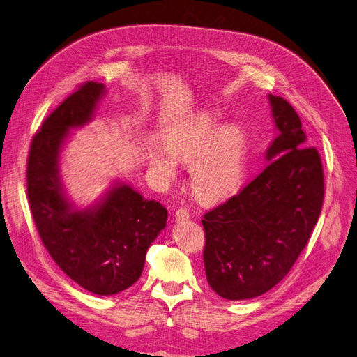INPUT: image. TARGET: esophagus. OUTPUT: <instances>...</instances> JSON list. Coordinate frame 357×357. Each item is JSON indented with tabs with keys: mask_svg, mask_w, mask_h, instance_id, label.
<instances>
[{
	"mask_svg": "<svg viewBox=\"0 0 357 357\" xmlns=\"http://www.w3.org/2000/svg\"><path fill=\"white\" fill-rule=\"evenodd\" d=\"M190 218V211L185 207H181L176 211V220L177 222H183V220H188Z\"/></svg>",
	"mask_w": 357,
	"mask_h": 357,
	"instance_id": "1",
	"label": "esophagus"
}]
</instances>
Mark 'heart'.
Returning a JSON list of instances; mask_svg holds the SVG:
<instances>
[{
	"label": "heart",
	"instance_id": "1",
	"mask_svg": "<svg viewBox=\"0 0 357 357\" xmlns=\"http://www.w3.org/2000/svg\"><path fill=\"white\" fill-rule=\"evenodd\" d=\"M156 149L152 167L164 180L177 176V160L192 165V188L205 199L228 195L245 177L250 139L240 126L225 125L219 113L202 110L190 114Z\"/></svg>",
	"mask_w": 357,
	"mask_h": 357
}]
</instances>
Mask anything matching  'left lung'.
I'll return each instance as SVG.
<instances>
[{
  "label": "left lung",
  "mask_w": 357,
  "mask_h": 357,
  "mask_svg": "<svg viewBox=\"0 0 357 357\" xmlns=\"http://www.w3.org/2000/svg\"><path fill=\"white\" fill-rule=\"evenodd\" d=\"M278 135L269 164L240 193L204 214L207 282L229 301L264 295L304 250L325 197L321 159L301 119L282 96L268 95Z\"/></svg>",
  "instance_id": "left-lung-1"
}]
</instances>
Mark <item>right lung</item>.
<instances>
[{
	"mask_svg": "<svg viewBox=\"0 0 357 357\" xmlns=\"http://www.w3.org/2000/svg\"><path fill=\"white\" fill-rule=\"evenodd\" d=\"M105 86L86 82L53 112L31 142L26 190L40 238L58 266L95 295L131 287L147 248L167 226L168 211L116 181L93 207L77 210L66 197L59 158L70 129L88 123Z\"/></svg>",
	"mask_w": 357,
	"mask_h": 357,
	"instance_id": "1",
	"label": "right lung"
}]
</instances>
